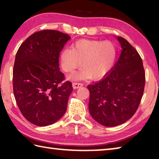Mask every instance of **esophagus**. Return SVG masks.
I'll return each mask as SVG.
<instances>
[{"instance_id":"1","label":"esophagus","mask_w":159,"mask_h":159,"mask_svg":"<svg viewBox=\"0 0 159 159\" xmlns=\"http://www.w3.org/2000/svg\"><path fill=\"white\" fill-rule=\"evenodd\" d=\"M72 85H73L74 89H77V88H79L80 87H82L83 85V83H77V82H74L72 83Z\"/></svg>"}]
</instances>
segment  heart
<instances>
[{"label":"heart","mask_w":159,"mask_h":159,"mask_svg":"<svg viewBox=\"0 0 159 159\" xmlns=\"http://www.w3.org/2000/svg\"><path fill=\"white\" fill-rule=\"evenodd\" d=\"M117 50L111 41L81 39L65 48L60 54L61 69L66 73L79 67L81 61L83 68L70 76L73 80H81L92 77L99 79L108 74L114 65Z\"/></svg>","instance_id":"1"}]
</instances>
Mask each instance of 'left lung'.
Returning a JSON list of instances; mask_svg holds the SVG:
<instances>
[{
  "label": "left lung",
  "instance_id": "obj_1",
  "mask_svg": "<svg viewBox=\"0 0 159 159\" xmlns=\"http://www.w3.org/2000/svg\"><path fill=\"white\" fill-rule=\"evenodd\" d=\"M122 51L115 65L99 82L88 85L89 111L97 122L107 127L123 124L140 104L145 72L140 56L122 37H117Z\"/></svg>",
  "mask_w": 159,
  "mask_h": 159
}]
</instances>
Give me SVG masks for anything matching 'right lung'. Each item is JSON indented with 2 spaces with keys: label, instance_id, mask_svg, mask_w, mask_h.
Instances as JSON below:
<instances>
[{
  "label": "right lung",
  "instance_id": "obj_1",
  "mask_svg": "<svg viewBox=\"0 0 159 159\" xmlns=\"http://www.w3.org/2000/svg\"><path fill=\"white\" fill-rule=\"evenodd\" d=\"M71 39L55 30L31 35L16 54L13 68V92L19 109L26 120L46 126L65 114L73 90L59 68V57Z\"/></svg>",
  "mask_w": 159,
  "mask_h": 159
}]
</instances>
